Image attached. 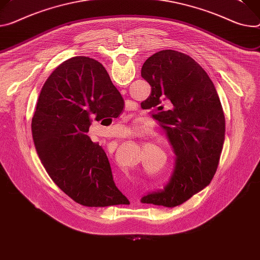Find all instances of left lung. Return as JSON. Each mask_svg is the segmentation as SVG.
<instances>
[{
	"label": "left lung",
	"instance_id": "obj_1",
	"mask_svg": "<svg viewBox=\"0 0 260 260\" xmlns=\"http://www.w3.org/2000/svg\"><path fill=\"white\" fill-rule=\"evenodd\" d=\"M141 76L151 86L145 102L155 109V119L176 155L164 190L141 201L175 207L203 190L217 171L225 138L223 109L205 70L185 54L157 52L144 62ZM164 102L167 110L161 106Z\"/></svg>",
	"mask_w": 260,
	"mask_h": 260
}]
</instances>
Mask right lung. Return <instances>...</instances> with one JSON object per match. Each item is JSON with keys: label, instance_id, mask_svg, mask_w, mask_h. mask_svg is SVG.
Listing matches in <instances>:
<instances>
[{"label": "right lung", "instance_id": "right-lung-1", "mask_svg": "<svg viewBox=\"0 0 260 260\" xmlns=\"http://www.w3.org/2000/svg\"><path fill=\"white\" fill-rule=\"evenodd\" d=\"M120 92L96 60L78 56L60 64L44 83L32 118L37 154L53 181L88 207L125 204L108 156L87 133L92 120L119 113Z\"/></svg>", "mask_w": 260, "mask_h": 260}]
</instances>
